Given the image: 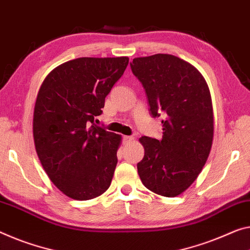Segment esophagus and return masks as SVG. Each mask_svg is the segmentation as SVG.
<instances>
[{
  "mask_svg": "<svg viewBox=\"0 0 250 250\" xmlns=\"http://www.w3.org/2000/svg\"><path fill=\"white\" fill-rule=\"evenodd\" d=\"M123 141H124V144H129L134 142V137L133 136H124L123 137Z\"/></svg>",
  "mask_w": 250,
  "mask_h": 250,
  "instance_id": "esophagus-1",
  "label": "esophagus"
}]
</instances>
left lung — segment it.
I'll use <instances>...</instances> for the list:
<instances>
[{"mask_svg":"<svg viewBox=\"0 0 250 250\" xmlns=\"http://www.w3.org/2000/svg\"><path fill=\"white\" fill-rule=\"evenodd\" d=\"M133 74L144 86L151 113L165 114L162 140L142 136L137 172L145 188L163 197L183 193L208 160L213 141L212 99L201 72L167 53L134 58Z\"/></svg>","mask_w":250,"mask_h":250,"instance_id":"left-lung-1","label":"left lung"}]
</instances>
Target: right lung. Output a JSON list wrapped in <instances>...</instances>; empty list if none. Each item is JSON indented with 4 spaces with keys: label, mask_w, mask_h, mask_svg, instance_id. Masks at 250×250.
<instances>
[{
    "label": "right lung",
    "mask_w": 250,
    "mask_h": 250,
    "mask_svg": "<svg viewBox=\"0 0 250 250\" xmlns=\"http://www.w3.org/2000/svg\"><path fill=\"white\" fill-rule=\"evenodd\" d=\"M128 57H83L56 67L37 96L32 132L38 157L67 197L97 198L112 183L122 135L94 125Z\"/></svg>",
    "instance_id": "right-lung-1"
}]
</instances>
